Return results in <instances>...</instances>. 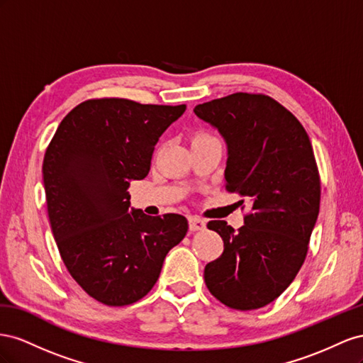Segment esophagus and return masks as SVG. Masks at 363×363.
<instances>
[{
	"mask_svg": "<svg viewBox=\"0 0 363 363\" xmlns=\"http://www.w3.org/2000/svg\"><path fill=\"white\" fill-rule=\"evenodd\" d=\"M189 226H190V231H202L205 230V220L198 216H190Z\"/></svg>",
	"mask_w": 363,
	"mask_h": 363,
	"instance_id": "esophagus-1",
	"label": "esophagus"
}]
</instances>
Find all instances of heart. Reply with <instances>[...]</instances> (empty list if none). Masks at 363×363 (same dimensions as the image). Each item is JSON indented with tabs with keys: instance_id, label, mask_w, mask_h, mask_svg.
<instances>
[{
	"instance_id": "heart-1",
	"label": "heart",
	"mask_w": 363,
	"mask_h": 363,
	"mask_svg": "<svg viewBox=\"0 0 363 363\" xmlns=\"http://www.w3.org/2000/svg\"><path fill=\"white\" fill-rule=\"evenodd\" d=\"M213 138H216V137H214V135H211L210 132H203V130H201V132H196V133H194L193 143H196V141H205V140H213Z\"/></svg>"
}]
</instances>
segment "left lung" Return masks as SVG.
Segmentation results:
<instances>
[{
  "instance_id": "1",
  "label": "left lung",
  "mask_w": 363,
  "mask_h": 363,
  "mask_svg": "<svg viewBox=\"0 0 363 363\" xmlns=\"http://www.w3.org/2000/svg\"><path fill=\"white\" fill-rule=\"evenodd\" d=\"M194 113L226 141V191L251 205L239 231L225 220L206 223L222 237L223 252L205 266V284L230 308L264 307L301 269L318 219L312 143L294 113L264 94L235 92L198 105Z\"/></svg>"
}]
</instances>
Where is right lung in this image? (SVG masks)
<instances>
[{"label":"right lung","instance_id":"add662e5","mask_svg":"<svg viewBox=\"0 0 363 363\" xmlns=\"http://www.w3.org/2000/svg\"><path fill=\"white\" fill-rule=\"evenodd\" d=\"M185 105L128 99L82 101L60 121L45 150L48 219L59 254L99 303H137L157 283L164 258L189 231L181 214L132 210L129 185L146 178L155 146Z\"/></svg>","mask_w":363,"mask_h":363}]
</instances>
